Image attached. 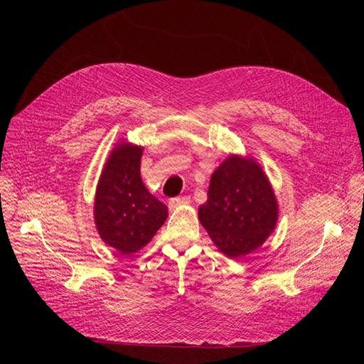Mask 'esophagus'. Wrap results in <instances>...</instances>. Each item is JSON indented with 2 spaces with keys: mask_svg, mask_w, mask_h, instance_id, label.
Returning <instances> with one entry per match:
<instances>
[{
  "mask_svg": "<svg viewBox=\"0 0 364 364\" xmlns=\"http://www.w3.org/2000/svg\"><path fill=\"white\" fill-rule=\"evenodd\" d=\"M188 203H190V198H186V196H183V198H172V199H169L168 206H169V209H176L178 206L188 205Z\"/></svg>",
  "mask_w": 364,
  "mask_h": 364,
  "instance_id": "1",
  "label": "esophagus"
}]
</instances>
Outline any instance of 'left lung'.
Masks as SVG:
<instances>
[{"mask_svg":"<svg viewBox=\"0 0 364 364\" xmlns=\"http://www.w3.org/2000/svg\"><path fill=\"white\" fill-rule=\"evenodd\" d=\"M277 202L269 178L251 158L228 156L211 177L199 220L227 257L255 251L277 223Z\"/></svg>","mask_w":364,"mask_h":364,"instance_id":"1","label":"left lung"}]
</instances>
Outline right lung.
Wrapping results in <instances>:
<instances>
[{
  "mask_svg": "<svg viewBox=\"0 0 364 364\" xmlns=\"http://www.w3.org/2000/svg\"><path fill=\"white\" fill-rule=\"evenodd\" d=\"M143 149L122 143L114 147L99 180L94 220L100 237L119 254L140 251L168 217L165 203L141 181Z\"/></svg>",
  "mask_w": 364,
  "mask_h": 364,
  "instance_id": "obj_1",
  "label": "right lung"
}]
</instances>
